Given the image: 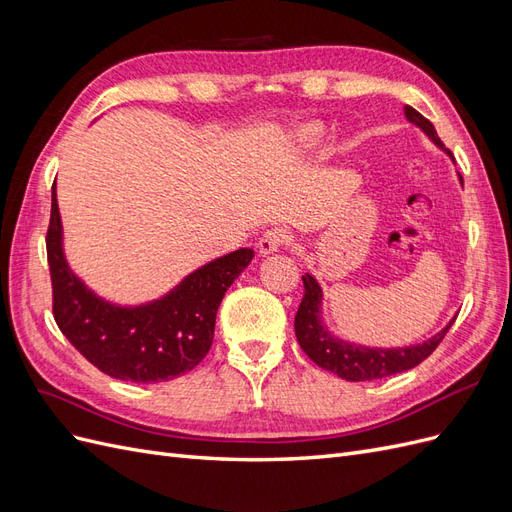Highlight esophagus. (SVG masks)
Here are the masks:
<instances>
[{
    "label": "esophagus",
    "mask_w": 512,
    "mask_h": 512,
    "mask_svg": "<svg viewBox=\"0 0 512 512\" xmlns=\"http://www.w3.org/2000/svg\"><path fill=\"white\" fill-rule=\"evenodd\" d=\"M290 243V232L284 228H271L258 241V250L262 256H269L277 250H282L284 245Z\"/></svg>",
    "instance_id": "34e87169"
}]
</instances>
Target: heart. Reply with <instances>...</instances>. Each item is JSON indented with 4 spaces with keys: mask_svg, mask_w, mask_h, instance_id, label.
Returning a JSON list of instances; mask_svg holds the SVG:
<instances>
[{
    "mask_svg": "<svg viewBox=\"0 0 512 512\" xmlns=\"http://www.w3.org/2000/svg\"><path fill=\"white\" fill-rule=\"evenodd\" d=\"M324 138V130L320 126H307L303 128V134H301V141L307 145V147H316L322 143Z\"/></svg>",
    "mask_w": 512,
    "mask_h": 512,
    "instance_id": "b5f03b06",
    "label": "heart"
}]
</instances>
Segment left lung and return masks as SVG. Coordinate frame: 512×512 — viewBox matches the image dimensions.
I'll return each instance as SVG.
<instances>
[{
  "mask_svg": "<svg viewBox=\"0 0 512 512\" xmlns=\"http://www.w3.org/2000/svg\"><path fill=\"white\" fill-rule=\"evenodd\" d=\"M404 115L416 128H421L429 141L444 149L440 136L433 128V123L425 119L421 113L414 111L412 106H404ZM448 158L453 160V153L444 149ZM455 162V160H453ZM459 175V173H457ZM463 185V179L459 175ZM305 294L299 305V312L294 316V333H297L299 346L303 352L312 359L318 367L331 371V374L344 378L348 382H363V380H378L399 374V371H408L416 367L421 361L438 348L444 339L446 331L451 329L455 318L446 324L442 331L431 335L429 339L414 346L404 348H369L361 344L346 342V339L335 337L327 324L322 320V288L312 273L303 275Z\"/></svg>",
  "mask_w": 512,
  "mask_h": 512,
  "instance_id": "1",
  "label": "left lung"
}]
</instances>
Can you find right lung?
Returning <instances> with one entry per match:
<instances>
[{
    "label": "right lung",
    "instance_id": "right-lung-1",
    "mask_svg": "<svg viewBox=\"0 0 512 512\" xmlns=\"http://www.w3.org/2000/svg\"><path fill=\"white\" fill-rule=\"evenodd\" d=\"M46 254L61 333L106 376L141 384L173 380L205 359L224 294L254 258L252 247H241L185 275L160 299L141 305L111 303L68 265L55 185Z\"/></svg>",
    "mask_w": 512,
    "mask_h": 512
}]
</instances>
